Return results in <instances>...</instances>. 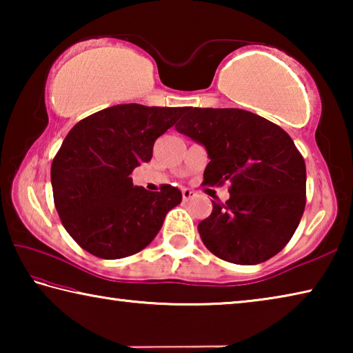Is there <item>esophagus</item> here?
<instances>
[{"label":"esophagus","instance_id":"1","mask_svg":"<svg viewBox=\"0 0 353 353\" xmlns=\"http://www.w3.org/2000/svg\"><path fill=\"white\" fill-rule=\"evenodd\" d=\"M194 196V191L193 190H190V188H183L182 190V198H183V201H190L191 198H193Z\"/></svg>","mask_w":353,"mask_h":353}]
</instances>
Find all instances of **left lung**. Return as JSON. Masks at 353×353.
<instances>
[{
    "mask_svg": "<svg viewBox=\"0 0 353 353\" xmlns=\"http://www.w3.org/2000/svg\"><path fill=\"white\" fill-rule=\"evenodd\" d=\"M176 130L205 148L204 183L230 182L229 201H212V214L198 225L205 248L236 265L280 252L305 208V162L291 137L241 109L183 107Z\"/></svg>",
    "mask_w": 353,
    "mask_h": 353,
    "instance_id": "left-lung-1",
    "label": "left lung"
}]
</instances>
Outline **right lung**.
I'll return each mask as SVG.
<instances>
[{
    "mask_svg": "<svg viewBox=\"0 0 353 353\" xmlns=\"http://www.w3.org/2000/svg\"><path fill=\"white\" fill-rule=\"evenodd\" d=\"M183 107L118 104L83 118L65 137L51 165L56 210L87 252L105 260L145 249L182 193L171 185L149 191L132 171L152 157L155 140Z\"/></svg>",
    "mask_w": 353,
    "mask_h": 353,
    "instance_id": "add662e5",
    "label": "right lung"
}]
</instances>
